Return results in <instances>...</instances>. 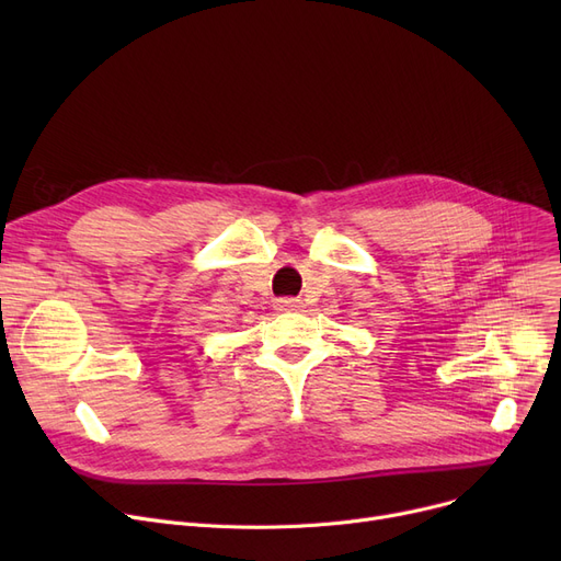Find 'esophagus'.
<instances>
[{
    "label": "esophagus",
    "instance_id": "esophagus-1",
    "mask_svg": "<svg viewBox=\"0 0 561 561\" xmlns=\"http://www.w3.org/2000/svg\"><path fill=\"white\" fill-rule=\"evenodd\" d=\"M300 307H302V300H298V298H279L275 302L277 311H298Z\"/></svg>",
    "mask_w": 561,
    "mask_h": 561
}]
</instances>
